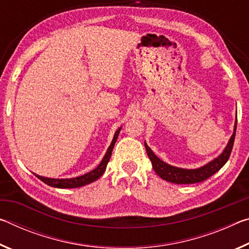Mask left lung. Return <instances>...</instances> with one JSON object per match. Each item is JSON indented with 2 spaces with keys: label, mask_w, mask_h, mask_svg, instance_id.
<instances>
[{
  "label": "left lung",
  "mask_w": 249,
  "mask_h": 249,
  "mask_svg": "<svg viewBox=\"0 0 249 249\" xmlns=\"http://www.w3.org/2000/svg\"><path fill=\"white\" fill-rule=\"evenodd\" d=\"M236 126H237V116H236L233 135L231 136L224 150H223L216 158H214L208 163H205L204 166L196 168V169H185V168L175 167L165 161H162L161 159L158 158L157 156L154 154V151L149 148L148 145H147L145 142L147 155H148L156 174H157L161 179L168 181V182L177 184H191L202 182V181L210 178L211 176H213L215 172L220 170L221 168L225 165L227 160H229L231 148H233L234 145Z\"/></svg>",
  "instance_id": "left-lung-1"
}]
</instances>
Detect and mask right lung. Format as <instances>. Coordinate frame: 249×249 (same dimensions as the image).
I'll list each match as a JSON object with an SVG mask.
<instances>
[{
    "instance_id": "right-lung-1",
    "label": "right lung",
    "mask_w": 249,
    "mask_h": 249,
    "mask_svg": "<svg viewBox=\"0 0 249 249\" xmlns=\"http://www.w3.org/2000/svg\"><path fill=\"white\" fill-rule=\"evenodd\" d=\"M121 129H122V127H120L115 132L111 145L108 146V148L107 150V153H105L103 159L101 160L100 165L96 168H94L93 170H91L90 172H87V174H84L82 176L75 177V178H69V179H54V178H47V177H43V176H39L36 174H34V175H35L39 180L43 181L44 183L50 185V187L60 188V189L80 188V187H83V185H87L89 183L94 182L95 180H98L100 177L104 174L105 169H107V162L109 161V158H111L112 150H113V148H114V145L117 141V137H119Z\"/></svg>"
}]
</instances>
